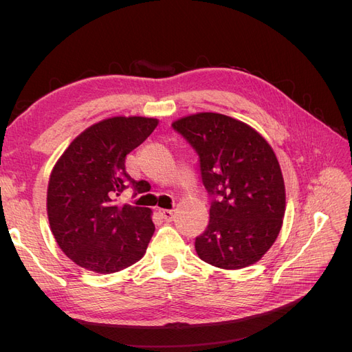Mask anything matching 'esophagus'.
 I'll list each match as a JSON object with an SVG mask.
<instances>
[{
    "label": "esophagus",
    "mask_w": 352,
    "mask_h": 352,
    "mask_svg": "<svg viewBox=\"0 0 352 352\" xmlns=\"http://www.w3.org/2000/svg\"><path fill=\"white\" fill-rule=\"evenodd\" d=\"M158 212L164 221H172L175 219V212L172 210H160Z\"/></svg>",
    "instance_id": "obj_1"
}]
</instances>
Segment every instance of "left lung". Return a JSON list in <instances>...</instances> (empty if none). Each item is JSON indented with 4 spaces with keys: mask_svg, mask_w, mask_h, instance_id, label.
<instances>
[{
    "mask_svg": "<svg viewBox=\"0 0 352 352\" xmlns=\"http://www.w3.org/2000/svg\"><path fill=\"white\" fill-rule=\"evenodd\" d=\"M198 155L210 198L208 226L195 238L202 261L220 269L257 263L278 238L285 184L272 146L229 116L198 113L172 124Z\"/></svg>",
    "mask_w": 352,
    "mask_h": 352,
    "instance_id": "left-lung-1",
    "label": "left lung"
}]
</instances>
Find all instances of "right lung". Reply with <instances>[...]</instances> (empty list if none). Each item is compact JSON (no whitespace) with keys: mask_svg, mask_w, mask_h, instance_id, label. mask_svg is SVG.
<instances>
[{"mask_svg":"<svg viewBox=\"0 0 352 352\" xmlns=\"http://www.w3.org/2000/svg\"><path fill=\"white\" fill-rule=\"evenodd\" d=\"M158 124L148 117H111L82 132L52 170L47 210L61 251L80 267L114 273L140 260L155 230L151 210L117 202L136 180L126 155Z\"/></svg>","mask_w":352,"mask_h":352,"instance_id":"right-lung-1","label":"right lung"}]
</instances>
